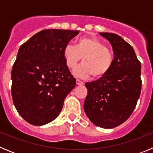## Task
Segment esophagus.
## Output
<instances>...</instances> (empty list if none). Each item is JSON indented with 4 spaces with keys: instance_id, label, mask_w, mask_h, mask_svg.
I'll list each match as a JSON object with an SVG mask.
<instances>
[{
    "instance_id": "obj_1",
    "label": "esophagus",
    "mask_w": 153,
    "mask_h": 153,
    "mask_svg": "<svg viewBox=\"0 0 153 153\" xmlns=\"http://www.w3.org/2000/svg\"><path fill=\"white\" fill-rule=\"evenodd\" d=\"M76 84H77V85H83V83L81 80H79V79H76Z\"/></svg>"
}]
</instances>
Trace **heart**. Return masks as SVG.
<instances>
[{
  "label": "heart",
  "instance_id": "1",
  "mask_svg": "<svg viewBox=\"0 0 153 153\" xmlns=\"http://www.w3.org/2000/svg\"><path fill=\"white\" fill-rule=\"evenodd\" d=\"M67 68L73 70L81 60L83 64L75 70L79 77L100 79L109 72L113 63V53L101 40L93 36H83L76 41L75 47L67 44L63 51Z\"/></svg>",
  "mask_w": 153,
  "mask_h": 153
}]
</instances>
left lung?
I'll return each instance as SVG.
<instances>
[{"mask_svg":"<svg viewBox=\"0 0 153 153\" xmlns=\"http://www.w3.org/2000/svg\"><path fill=\"white\" fill-rule=\"evenodd\" d=\"M113 50L109 72L97 80L85 83L87 96L84 111L96 126L112 129L130 117L141 93V63L132 46L113 33H100Z\"/></svg>","mask_w":153,"mask_h":153,"instance_id":"8db88e82","label":"left lung"}]
</instances>
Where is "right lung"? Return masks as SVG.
Here are the masks:
<instances>
[{
  "mask_svg": "<svg viewBox=\"0 0 153 153\" xmlns=\"http://www.w3.org/2000/svg\"><path fill=\"white\" fill-rule=\"evenodd\" d=\"M78 30L47 29L19 48L11 71L12 99L22 118L31 125L49 123L61 112L76 86L63 57L64 47Z\"/></svg>",
  "mask_w": 153,
  "mask_h": 153,
  "instance_id": "1",
  "label": "right lung"
}]
</instances>
